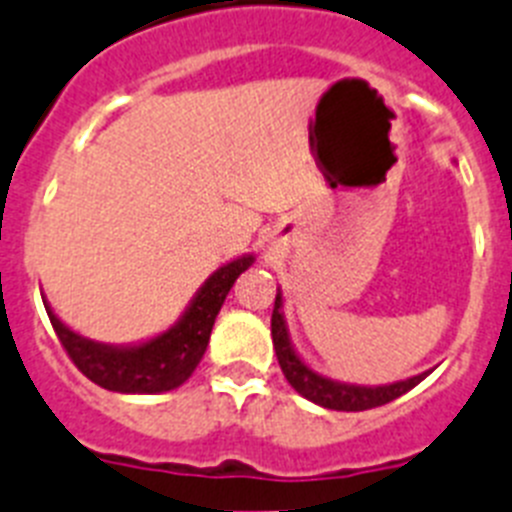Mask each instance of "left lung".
Here are the masks:
<instances>
[{"label": "left lung", "mask_w": 512, "mask_h": 512, "mask_svg": "<svg viewBox=\"0 0 512 512\" xmlns=\"http://www.w3.org/2000/svg\"><path fill=\"white\" fill-rule=\"evenodd\" d=\"M270 332H273L275 355H278V363H281V371L288 379V384L299 391L301 397L319 404V407H327V410L361 412V410H371V407H381V404L407 394L412 386L420 384V381L430 373V371L417 373V376H412V379L394 381V384H381V386L345 384V381L322 376V373H317L311 366H306V363L301 361V355L296 353V348H293L291 335H288L286 317H283L281 288H278V296H275Z\"/></svg>", "instance_id": "1"}]
</instances>
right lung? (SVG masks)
Wrapping results in <instances>:
<instances>
[{
    "instance_id": "add662e5",
    "label": "right lung",
    "mask_w": 512,
    "mask_h": 512,
    "mask_svg": "<svg viewBox=\"0 0 512 512\" xmlns=\"http://www.w3.org/2000/svg\"><path fill=\"white\" fill-rule=\"evenodd\" d=\"M252 262L255 255H242L213 270L170 330L133 345H108L79 335L53 314L48 301L43 304L61 345L87 379L121 394H162L193 376L208 348L226 293Z\"/></svg>"
}]
</instances>
